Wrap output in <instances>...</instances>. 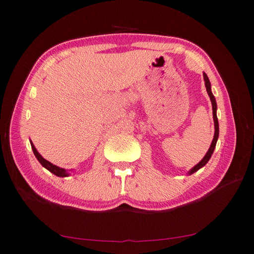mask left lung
Segmentation results:
<instances>
[{
    "label": "left lung",
    "instance_id": "left-lung-1",
    "mask_svg": "<svg viewBox=\"0 0 254 254\" xmlns=\"http://www.w3.org/2000/svg\"><path fill=\"white\" fill-rule=\"evenodd\" d=\"M203 78H204V82H205V88H206V91H207V94L208 97H210L211 99V102H212V110H213V120H214V127H215V132H214V138L212 140V143H211V146L210 149H208V151L206 152L205 156L202 159L198 164H196L194 167L191 168V170L189 171V175L195 173L196 171H199L201 167H203L206 163L208 162V160L211 159V156L213 154L214 152V149H215L216 146V142H217V139H218V133H219V128H218V121H217V115H216V110H217V105H216V101H215V98H214V95L211 91V82L210 80H208V77L207 75L205 74V72H203Z\"/></svg>",
    "mask_w": 254,
    "mask_h": 254
}]
</instances>
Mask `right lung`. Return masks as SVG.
Returning a JSON list of instances; mask_svg holds the SVG:
<instances>
[{
    "mask_svg": "<svg viewBox=\"0 0 254 254\" xmlns=\"http://www.w3.org/2000/svg\"><path fill=\"white\" fill-rule=\"evenodd\" d=\"M30 144H31V149H32V151H33V153H35V155H36V157H37V160H38L39 162H40V164H41L43 167H46L48 171H50L51 173L56 175V176H59V177H67V176H68V175H69L68 172H67L66 170H64V168H61V167H59V166L53 165L52 163H50V162L47 161L46 159H43V157L41 156V154L39 153V152L37 151V149L35 148V145H33V143L30 142Z\"/></svg>",
    "mask_w": 254,
    "mask_h": 254,
    "instance_id": "1",
    "label": "right lung"
}]
</instances>
